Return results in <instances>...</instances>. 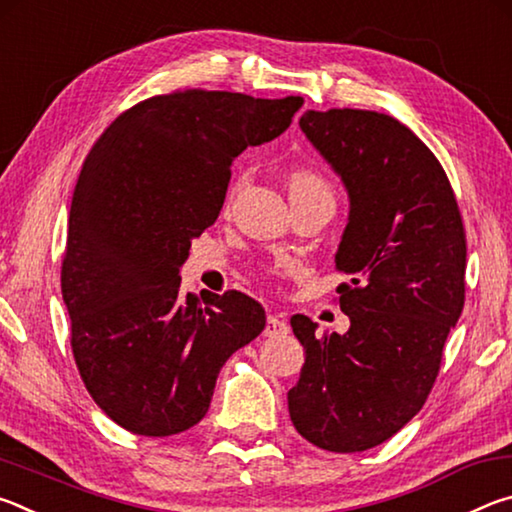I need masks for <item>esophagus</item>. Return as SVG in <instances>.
I'll return each instance as SVG.
<instances>
[{"label":"esophagus","instance_id":"1","mask_svg":"<svg viewBox=\"0 0 512 512\" xmlns=\"http://www.w3.org/2000/svg\"><path fill=\"white\" fill-rule=\"evenodd\" d=\"M289 323L287 320L277 318V316H268L266 327H264V336H287L289 334Z\"/></svg>","mask_w":512,"mask_h":512}]
</instances>
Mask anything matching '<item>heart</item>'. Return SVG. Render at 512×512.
Masks as SVG:
<instances>
[{"mask_svg":"<svg viewBox=\"0 0 512 512\" xmlns=\"http://www.w3.org/2000/svg\"><path fill=\"white\" fill-rule=\"evenodd\" d=\"M287 187L291 196H314V194L332 196V189H329L327 180L320 176L318 171H311V169L291 171L287 178Z\"/></svg>","mask_w":512,"mask_h":512,"instance_id":"heart-1","label":"heart"}]
</instances>
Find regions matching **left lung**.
Returning <instances> with one entry per match:
<instances>
[{
  "mask_svg": "<svg viewBox=\"0 0 512 512\" xmlns=\"http://www.w3.org/2000/svg\"><path fill=\"white\" fill-rule=\"evenodd\" d=\"M300 128L348 192L336 268L345 334L318 336L296 314L305 366L289 415L327 452H363L395 436L436 381L465 302V232L443 167L411 128L370 110H307Z\"/></svg>",
  "mask_w": 512,
  "mask_h": 512,
  "instance_id": "left-lung-1",
  "label": "left lung"
}]
</instances>
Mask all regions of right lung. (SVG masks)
Segmentation results:
<instances>
[{
    "label": "right lung",
    "mask_w": 512,
    "mask_h": 512,
    "mask_svg": "<svg viewBox=\"0 0 512 512\" xmlns=\"http://www.w3.org/2000/svg\"><path fill=\"white\" fill-rule=\"evenodd\" d=\"M300 97L185 90L137 103L103 131L72 196L60 287L83 384L137 436L192 429L216 377L262 334L246 293L180 291L192 239L219 216L241 151L275 140Z\"/></svg>",
    "instance_id": "right-lung-1"
}]
</instances>
